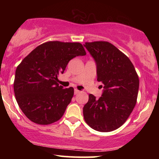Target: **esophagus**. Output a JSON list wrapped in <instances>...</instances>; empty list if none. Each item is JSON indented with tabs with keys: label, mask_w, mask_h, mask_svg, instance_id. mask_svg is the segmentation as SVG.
Instances as JSON below:
<instances>
[{
	"label": "esophagus",
	"mask_w": 159,
	"mask_h": 159,
	"mask_svg": "<svg viewBox=\"0 0 159 159\" xmlns=\"http://www.w3.org/2000/svg\"><path fill=\"white\" fill-rule=\"evenodd\" d=\"M80 93V91L79 90H77V89H75V95H77Z\"/></svg>",
	"instance_id": "1"
}]
</instances>
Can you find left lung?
<instances>
[{"label": "left lung", "mask_w": 159, "mask_h": 159, "mask_svg": "<svg viewBox=\"0 0 159 159\" xmlns=\"http://www.w3.org/2000/svg\"><path fill=\"white\" fill-rule=\"evenodd\" d=\"M97 64V80L105 89L98 100L89 95L83 108L85 122L99 132H111L129 118L138 98L139 78L134 65L107 41L84 43Z\"/></svg>", "instance_id": "obj_1"}]
</instances>
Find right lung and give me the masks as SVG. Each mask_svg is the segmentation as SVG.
<instances>
[{
    "label": "right lung",
    "mask_w": 159,
    "mask_h": 159,
    "mask_svg": "<svg viewBox=\"0 0 159 159\" xmlns=\"http://www.w3.org/2000/svg\"><path fill=\"white\" fill-rule=\"evenodd\" d=\"M86 55L80 43L48 41L38 45L18 65L14 82L17 103L32 122L47 125L64 115L74 95V88L58 85L71 59Z\"/></svg>",
    "instance_id": "add662e5"
}]
</instances>
